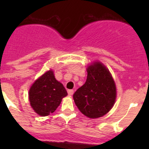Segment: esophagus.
Returning a JSON list of instances; mask_svg holds the SVG:
<instances>
[{
  "mask_svg": "<svg viewBox=\"0 0 149 149\" xmlns=\"http://www.w3.org/2000/svg\"><path fill=\"white\" fill-rule=\"evenodd\" d=\"M68 94L69 95H72L74 94V90L73 89H68Z\"/></svg>",
  "mask_w": 149,
  "mask_h": 149,
  "instance_id": "1",
  "label": "esophagus"
}]
</instances>
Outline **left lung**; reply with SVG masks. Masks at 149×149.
<instances>
[{
    "label": "left lung",
    "instance_id": "1",
    "mask_svg": "<svg viewBox=\"0 0 149 149\" xmlns=\"http://www.w3.org/2000/svg\"><path fill=\"white\" fill-rule=\"evenodd\" d=\"M86 83L73 95L76 106L90 119L103 116L111 110L116 98V87L111 74L100 62L87 67Z\"/></svg>",
    "mask_w": 149,
    "mask_h": 149
}]
</instances>
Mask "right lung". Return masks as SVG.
Wrapping results in <instances>:
<instances>
[{
	"mask_svg": "<svg viewBox=\"0 0 149 149\" xmlns=\"http://www.w3.org/2000/svg\"><path fill=\"white\" fill-rule=\"evenodd\" d=\"M63 84L56 80L52 70L46 72L33 83L29 90L30 106L39 116L54 113L67 95Z\"/></svg>",
	"mask_w": 149,
	"mask_h": 149,
	"instance_id": "obj_1",
	"label": "right lung"
}]
</instances>
